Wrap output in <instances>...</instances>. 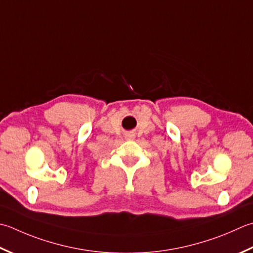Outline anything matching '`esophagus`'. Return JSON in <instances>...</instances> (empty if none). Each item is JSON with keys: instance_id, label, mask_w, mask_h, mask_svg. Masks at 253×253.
I'll return each instance as SVG.
<instances>
[{"instance_id": "1", "label": "esophagus", "mask_w": 253, "mask_h": 253, "mask_svg": "<svg viewBox=\"0 0 253 253\" xmlns=\"http://www.w3.org/2000/svg\"><path fill=\"white\" fill-rule=\"evenodd\" d=\"M126 138H127V139H133V138H135V136H133L132 135V133H127V135H126Z\"/></svg>"}]
</instances>
